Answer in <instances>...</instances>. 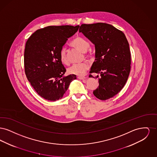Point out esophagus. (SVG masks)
Wrapping results in <instances>:
<instances>
[{
    "instance_id": "esophagus-1",
    "label": "esophagus",
    "mask_w": 157,
    "mask_h": 157,
    "mask_svg": "<svg viewBox=\"0 0 157 157\" xmlns=\"http://www.w3.org/2000/svg\"><path fill=\"white\" fill-rule=\"evenodd\" d=\"M78 78L79 79H81V80H86V77H82V76H78Z\"/></svg>"
}]
</instances>
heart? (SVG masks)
<instances>
[{
	"label": "heart",
	"instance_id": "1",
	"mask_svg": "<svg viewBox=\"0 0 157 157\" xmlns=\"http://www.w3.org/2000/svg\"><path fill=\"white\" fill-rule=\"evenodd\" d=\"M71 45L82 52H86L90 48V43L84 38L78 36L75 37L72 41ZM59 55L61 62L65 64H67L68 60L67 56V49L65 47H63L60 49ZM88 68L89 63L86 62H84L82 63H78L74 64L67 69V72L70 74L82 76L85 74Z\"/></svg>",
	"mask_w": 157,
	"mask_h": 157
}]
</instances>
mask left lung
<instances>
[{"mask_svg": "<svg viewBox=\"0 0 157 157\" xmlns=\"http://www.w3.org/2000/svg\"><path fill=\"white\" fill-rule=\"evenodd\" d=\"M79 31L95 45V61L90 73L101 77L94 95L101 100L114 97L125 85L131 70V52L125 34L105 23L82 24Z\"/></svg>", "mask_w": 157, "mask_h": 157, "instance_id": "1", "label": "left lung"}]
</instances>
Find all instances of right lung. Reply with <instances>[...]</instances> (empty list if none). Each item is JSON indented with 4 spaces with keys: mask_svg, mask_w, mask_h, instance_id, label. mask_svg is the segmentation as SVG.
Here are the masks:
<instances>
[{
    "mask_svg": "<svg viewBox=\"0 0 157 157\" xmlns=\"http://www.w3.org/2000/svg\"><path fill=\"white\" fill-rule=\"evenodd\" d=\"M79 26H49L37 30L28 39L24 53L28 81L41 97L56 101L63 97L75 75L64 76L66 69L60 59V49Z\"/></svg>",
    "mask_w": 157,
    "mask_h": 157,
    "instance_id": "add662e5",
    "label": "right lung"
}]
</instances>
